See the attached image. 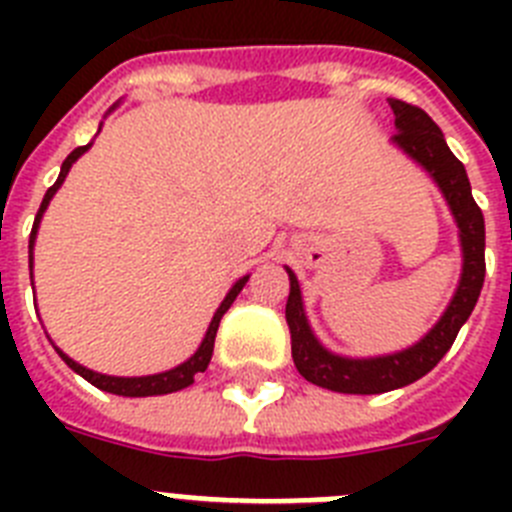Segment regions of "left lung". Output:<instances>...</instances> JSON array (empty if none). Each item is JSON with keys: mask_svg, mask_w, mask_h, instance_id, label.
<instances>
[{"mask_svg": "<svg viewBox=\"0 0 512 512\" xmlns=\"http://www.w3.org/2000/svg\"><path fill=\"white\" fill-rule=\"evenodd\" d=\"M390 107L395 112L397 128L392 143L433 176V182L449 202L451 215L459 225L464 266H461L454 300L449 302L441 320L415 346L397 354L374 356V359H348V356L330 354L328 348L320 346L305 318L300 284L295 274L287 269L289 300L284 315H287L289 336H292V359H295L297 372L307 382L325 390L343 392V395H379V392L397 390L425 377L456 341L461 325L472 315L482 284H485V217L472 197L464 164L449 151L438 125L420 107L402 99H392Z\"/></svg>", "mask_w": 512, "mask_h": 512, "instance_id": "8db88e82", "label": "left lung"}]
</instances>
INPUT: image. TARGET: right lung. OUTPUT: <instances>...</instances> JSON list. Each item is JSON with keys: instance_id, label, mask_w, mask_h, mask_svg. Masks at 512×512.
Listing matches in <instances>:
<instances>
[{"instance_id": "obj_1", "label": "right lung", "mask_w": 512, "mask_h": 512, "mask_svg": "<svg viewBox=\"0 0 512 512\" xmlns=\"http://www.w3.org/2000/svg\"><path fill=\"white\" fill-rule=\"evenodd\" d=\"M89 146H92V143L74 148V151L66 156V161H63L61 174H58L56 184H53L48 192H45L43 202H40V210H38V215H35V223H33V233H30V269H33V243H35V233H38L40 217H43V212H45V207H48V202H51V197L56 194V189L63 184L66 174H69L71 164H74L76 158L87 151ZM246 282H248V277H243V279H238L233 287H230V292L225 295V300L220 302V307H217L215 318H212L210 328H207V333H205V341L200 343V348H197V351H194V356H189L184 364L174 366V369H169V372L151 374V377H107V374H97V372H92V369H87V366L76 364L74 359H69V356L63 354V351H58V348H56V351H58V356H61V359L66 361V364H69L76 374H79V377H84L89 384L99 387V390L112 392V395L151 397V395H169V392H179V390H184V387H189V384L194 382V377H197V374H202L207 369V364H210V359H212V348H215L217 325H220L223 315L228 312V307L233 305V300L238 297V292L246 287Z\"/></svg>"}]
</instances>
